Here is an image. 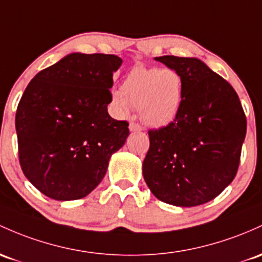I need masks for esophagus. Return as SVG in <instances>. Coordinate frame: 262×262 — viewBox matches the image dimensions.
<instances>
[{
  "mask_svg": "<svg viewBox=\"0 0 262 262\" xmlns=\"http://www.w3.org/2000/svg\"><path fill=\"white\" fill-rule=\"evenodd\" d=\"M129 130H130V132H140V130H142V126L138 124V123L132 122L130 124H129Z\"/></svg>",
  "mask_w": 262,
  "mask_h": 262,
  "instance_id": "34e87169",
  "label": "esophagus"
}]
</instances>
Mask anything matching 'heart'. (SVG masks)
I'll list each match as a JSON object with an SVG mask.
<instances>
[{
    "mask_svg": "<svg viewBox=\"0 0 262 262\" xmlns=\"http://www.w3.org/2000/svg\"><path fill=\"white\" fill-rule=\"evenodd\" d=\"M183 92V79L177 71L134 67L125 74L120 89L112 93V104L119 114L137 107L146 125L162 128L179 114Z\"/></svg>",
    "mask_w": 262,
    "mask_h": 262,
    "instance_id": "1",
    "label": "heart"
}]
</instances>
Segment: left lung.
Returning a JSON list of instances; mask_svg holds the SVG:
<instances>
[{"label": "left lung", "mask_w": 262, "mask_h": 262, "mask_svg": "<svg viewBox=\"0 0 262 262\" xmlns=\"http://www.w3.org/2000/svg\"><path fill=\"white\" fill-rule=\"evenodd\" d=\"M155 59L183 79V103L170 124L148 132L143 177L159 200L183 208L205 204L234 180L246 117L231 84L198 58Z\"/></svg>", "instance_id": "left-lung-1"}]
</instances>
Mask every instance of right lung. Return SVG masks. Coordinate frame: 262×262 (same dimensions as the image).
<instances>
[{
	"label": "right lung",
	"instance_id": "right-lung-1",
	"mask_svg": "<svg viewBox=\"0 0 262 262\" xmlns=\"http://www.w3.org/2000/svg\"><path fill=\"white\" fill-rule=\"evenodd\" d=\"M114 54L71 53L34 76L16 112L24 174L46 196L77 200L102 182L124 145L128 122L108 114Z\"/></svg>",
	"mask_w": 262,
	"mask_h": 262
}]
</instances>
